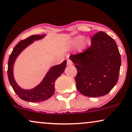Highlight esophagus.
Listing matches in <instances>:
<instances>
[{"instance_id":"34e87169","label":"esophagus","mask_w":132,"mask_h":132,"mask_svg":"<svg viewBox=\"0 0 132 132\" xmlns=\"http://www.w3.org/2000/svg\"><path fill=\"white\" fill-rule=\"evenodd\" d=\"M73 63L72 61L71 60H67V65L68 66H71V65H72Z\"/></svg>"}]
</instances>
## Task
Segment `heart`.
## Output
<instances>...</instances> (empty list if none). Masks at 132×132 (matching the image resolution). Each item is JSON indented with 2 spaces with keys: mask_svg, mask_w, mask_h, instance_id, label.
I'll return each instance as SVG.
<instances>
[{
  "mask_svg": "<svg viewBox=\"0 0 132 132\" xmlns=\"http://www.w3.org/2000/svg\"><path fill=\"white\" fill-rule=\"evenodd\" d=\"M79 44L78 50L80 51H83L88 48L90 45V41L87 38H82V37L78 36L75 37L70 41L69 45L71 47H75Z\"/></svg>",
  "mask_w": 132,
  "mask_h": 132,
  "instance_id": "heart-1",
  "label": "heart"
}]
</instances>
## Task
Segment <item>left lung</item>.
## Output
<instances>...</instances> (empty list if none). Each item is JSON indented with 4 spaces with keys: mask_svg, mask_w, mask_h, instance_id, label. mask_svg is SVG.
<instances>
[{
    "mask_svg": "<svg viewBox=\"0 0 132 132\" xmlns=\"http://www.w3.org/2000/svg\"><path fill=\"white\" fill-rule=\"evenodd\" d=\"M69 58L77 69V90L83 95H105L117 83L121 55L115 40L103 31L91 38V45L86 50Z\"/></svg>",
    "mask_w": 132,
    "mask_h": 132,
    "instance_id": "8db88e82",
    "label": "left lung"
}]
</instances>
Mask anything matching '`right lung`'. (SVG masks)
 Segmentation results:
<instances>
[{
    "label": "right lung",
    "instance_id": "right-lung-1",
    "mask_svg": "<svg viewBox=\"0 0 132 132\" xmlns=\"http://www.w3.org/2000/svg\"><path fill=\"white\" fill-rule=\"evenodd\" d=\"M45 36V34L34 35L22 40L15 45L11 54H10L8 63V77L10 83L18 96L26 101L37 103L43 101L50 98L53 95L55 91V82L57 79L62 74L66 66V60L60 64L52 66L49 70L42 81L29 90H24L19 86L15 82L13 75V66L15 59L26 47L30 45L34 40L42 39Z\"/></svg>",
    "mask_w": 132,
    "mask_h": 132
}]
</instances>
